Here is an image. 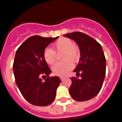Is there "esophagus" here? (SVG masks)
<instances>
[{
  "instance_id": "esophagus-1",
  "label": "esophagus",
  "mask_w": 122,
  "mask_h": 122,
  "mask_svg": "<svg viewBox=\"0 0 122 122\" xmlns=\"http://www.w3.org/2000/svg\"><path fill=\"white\" fill-rule=\"evenodd\" d=\"M60 79H61V81H63L64 79H65V77H62V76H61V77H60Z\"/></svg>"
}]
</instances>
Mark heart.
Wrapping results in <instances>:
<instances>
[{
	"label": "heart",
	"instance_id": "1",
	"mask_svg": "<svg viewBox=\"0 0 122 122\" xmlns=\"http://www.w3.org/2000/svg\"><path fill=\"white\" fill-rule=\"evenodd\" d=\"M62 51L64 52L63 59L66 61L57 63L52 68L53 73L57 76H65L72 68L73 65L70 61H76L78 57V50L74 45V42L68 38L59 39L52 46V50L46 48L43 54L46 63L51 65L56 60V54Z\"/></svg>",
	"mask_w": 122,
	"mask_h": 122
}]
</instances>
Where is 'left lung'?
I'll use <instances>...</instances> for the list:
<instances>
[{"mask_svg":"<svg viewBox=\"0 0 122 122\" xmlns=\"http://www.w3.org/2000/svg\"><path fill=\"white\" fill-rule=\"evenodd\" d=\"M63 36L77 43L81 55L79 63L74 70L81 78H70V96L78 102L91 100L100 92L105 76L106 60L102 47L94 39L81 32L76 31Z\"/></svg>","mask_w":122,"mask_h":122,"instance_id":"obj_1","label":"left lung"}]
</instances>
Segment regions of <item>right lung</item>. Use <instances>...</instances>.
Wrapping results in <instances>:
<instances>
[{"label": "right lung", "mask_w": 122, "mask_h": 122, "mask_svg": "<svg viewBox=\"0 0 122 122\" xmlns=\"http://www.w3.org/2000/svg\"><path fill=\"white\" fill-rule=\"evenodd\" d=\"M56 37L39 36L29 37L20 46L15 54L13 69L15 82L22 96L36 106H47L54 102L61 83L58 76L48 77L52 71L43 54ZM45 77L43 82L41 77Z\"/></svg>", "instance_id": "add662e5"}]
</instances>
